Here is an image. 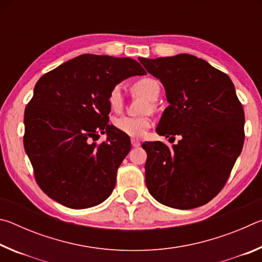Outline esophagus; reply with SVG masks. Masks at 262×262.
I'll list each match as a JSON object with an SVG mask.
<instances>
[{
  "label": "esophagus",
  "instance_id": "esophagus-1",
  "mask_svg": "<svg viewBox=\"0 0 262 262\" xmlns=\"http://www.w3.org/2000/svg\"><path fill=\"white\" fill-rule=\"evenodd\" d=\"M130 142H132V145H133V147H140V145H141V142L139 141V140H137V139H132L130 140Z\"/></svg>",
  "mask_w": 262,
  "mask_h": 262
}]
</instances>
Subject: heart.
Masks as SVG:
<instances>
[{"mask_svg": "<svg viewBox=\"0 0 262 262\" xmlns=\"http://www.w3.org/2000/svg\"><path fill=\"white\" fill-rule=\"evenodd\" d=\"M137 95L144 97L150 103H156L161 95V85L154 78H142L137 81L134 86ZM108 105L113 111H120L123 106V91L121 85H115L108 94ZM114 126L123 134L132 137H142L151 126V121L147 117H123L114 120Z\"/></svg>", "mask_w": 262, "mask_h": 262, "instance_id": "1", "label": "heart"}]
</instances>
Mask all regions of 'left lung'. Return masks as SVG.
Instances as JSON below:
<instances>
[{
    "label": "left lung",
    "instance_id": "1",
    "mask_svg": "<svg viewBox=\"0 0 262 262\" xmlns=\"http://www.w3.org/2000/svg\"><path fill=\"white\" fill-rule=\"evenodd\" d=\"M139 60L161 81L170 104L157 134L168 141L180 136L172 147L161 141L142 144L149 193L176 209L206 205L223 188L243 149L245 117L233 83L190 54Z\"/></svg>",
    "mask_w": 262,
    "mask_h": 262
}]
</instances>
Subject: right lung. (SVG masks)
I'll list each match as a JSON object with an SVG mask.
<instances>
[{
    "mask_svg": "<svg viewBox=\"0 0 262 262\" xmlns=\"http://www.w3.org/2000/svg\"><path fill=\"white\" fill-rule=\"evenodd\" d=\"M145 74L130 57L83 54L39 78L25 108L24 148L43 193L72 209L112 194L130 140L108 123V94ZM99 134L108 141L97 146Z\"/></svg>",
    "mask_w": 262,
    "mask_h": 262,
    "instance_id": "1",
    "label": "right lung"
}]
</instances>
